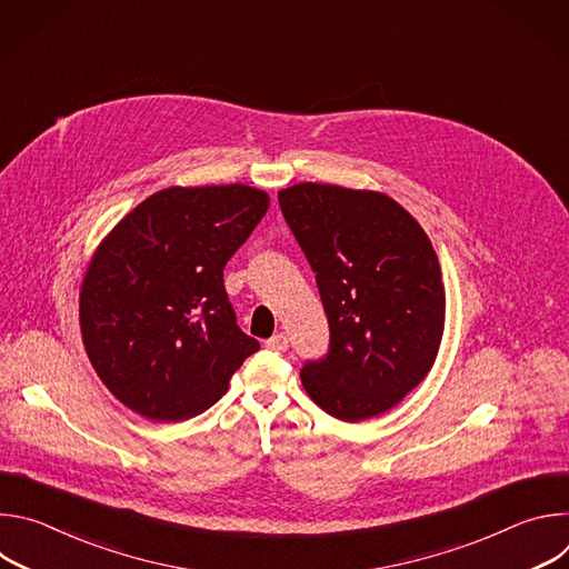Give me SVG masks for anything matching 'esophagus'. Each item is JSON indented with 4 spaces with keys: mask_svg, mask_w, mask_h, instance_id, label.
<instances>
[{
    "mask_svg": "<svg viewBox=\"0 0 569 569\" xmlns=\"http://www.w3.org/2000/svg\"><path fill=\"white\" fill-rule=\"evenodd\" d=\"M266 347L272 349V351H286V349H288V338H286V333L272 336V338L266 342Z\"/></svg>",
    "mask_w": 569,
    "mask_h": 569,
    "instance_id": "34e87169",
    "label": "esophagus"
}]
</instances>
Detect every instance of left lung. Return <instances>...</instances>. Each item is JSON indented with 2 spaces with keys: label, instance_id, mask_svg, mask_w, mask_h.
<instances>
[{
  "label": "left lung",
  "instance_id": "left-lung-1",
  "mask_svg": "<svg viewBox=\"0 0 569 569\" xmlns=\"http://www.w3.org/2000/svg\"><path fill=\"white\" fill-rule=\"evenodd\" d=\"M279 204L329 317V353L308 360L301 385L342 421L391 410L432 369L446 292L421 224L376 191L301 182Z\"/></svg>",
  "mask_w": 569,
  "mask_h": 569
}]
</instances>
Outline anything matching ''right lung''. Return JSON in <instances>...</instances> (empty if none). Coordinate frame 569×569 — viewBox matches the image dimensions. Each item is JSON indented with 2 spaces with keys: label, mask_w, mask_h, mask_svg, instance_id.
Here are the masks:
<instances>
[{
  "label": "right lung",
  "mask_w": 569,
  "mask_h": 569,
  "mask_svg": "<svg viewBox=\"0 0 569 569\" xmlns=\"http://www.w3.org/2000/svg\"><path fill=\"white\" fill-rule=\"evenodd\" d=\"M268 207L246 184L171 187L106 236L80 286V333L126 408L167 423L198 417L259 351L238 329L222 270Z\"/></svg>",
  "instance_id": "obj_1"
}]
</instances>
